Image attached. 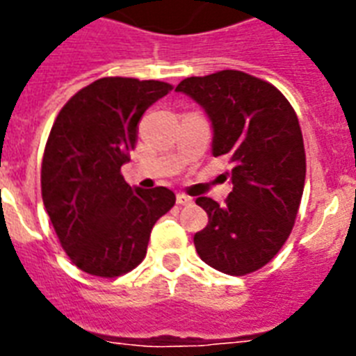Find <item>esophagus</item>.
Here are the masks:
<instances>
[{
    "instance_id": "esophagus-1",
    "label": "esophagus",
    "mask_w": 356,
    "mask_h": 356,
    "mask_svg": "<svg viewBox=\"0 0 356 356\" xmlns=\"http://www.w3.org/2000/svg\"><path fill=\"white\" fill-rule=\"evenodd\" d=\"M175 200H177L179 205H190V203H192V197L186 194H177V197H175Z\"/></svg>"
}]
</instances>
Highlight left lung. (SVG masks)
Listing matches in <instances>:
<instances>
[{
	"instance_id": "obj_1",
	"label": "left lung",
	"mask_w": 356,
	"mask_h": 356,
	"mask_svg": "<svg viewBox=\"0 0 356 356\" xmlns=\"http://www.w3.org/2000/svg\"><path fill=\"white\" fill-rule=\"evenodd\" d=\"M212 122V155L229 156L233 184L223 205L195 203L209 223L194 234L203 262L229 275L260 270L284 245L303 195V134L296 111L275 86L238 70L188 77L175 88Z\"/></svg>"
}]
</instances>
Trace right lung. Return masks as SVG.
Returning a JSON list of instances; mask_svg holds the SVG:
<instances>
[{
  "label": "right lung",
  "instance_id": "add662e5",
  "mask_svg": "<svg viewBox=\"0 0 356 356\" xmlns=\"http://www.w3.org/2000/svg\"><path fill=\"white\" fill-rule=\"evenodd\" d=\"M172 90L162 81L103 77L58 113L42 159V200L79 270L118 277L144 260L153 225L175 205L166 186L125 183L142 114Z\"/></svg>",
  "mask_w": 356,
  "mask_h": 356
}]
</instances>
